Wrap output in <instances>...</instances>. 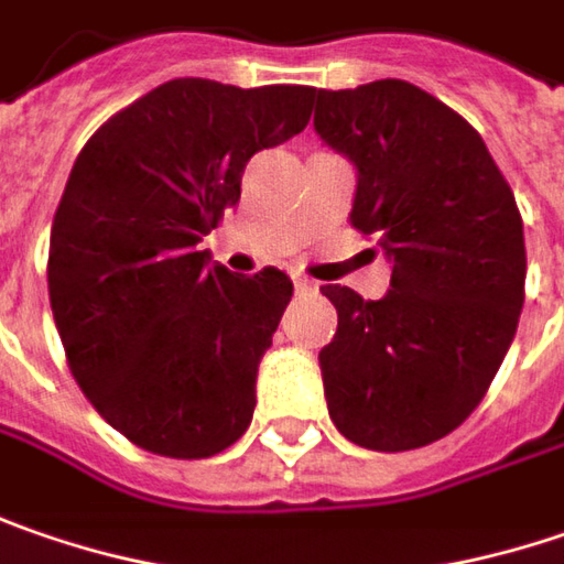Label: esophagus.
<instances>
[{
    "mask_svg": "<svg viewBox=\"0 0 564 564\" xmlns=\"http://www.w3.org/2000/svg\"><path fill=\"white\" fill-rule=\"evenodd\" d=\"M293 286H296V293H315L318 290V283L306 274H293Z\"/></svg>",
    "mask_w": 564,
    "mask_h": 564,
    "instance_id": "esophagus-1",
    "label": "esophagus"
}]
</instances>
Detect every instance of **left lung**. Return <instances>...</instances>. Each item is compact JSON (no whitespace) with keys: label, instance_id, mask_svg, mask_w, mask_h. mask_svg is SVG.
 Wrapping results in <instances>:
<instances>
[{"label":"left lung","instance_id":"obj_1","mask_svg":"<svg viewBox=\"0 0 564 564\" xmlns=\"http://www.w3.org/2000/svg\"><path fill=\"white\" fill-rule=\"evenodd\" d=\"M315 132L356 166L350 224L394 264L381 300L322 286L330 420L369 452L423 448L477 410L514 340L521 210L477 129L410 82L318 90Z\"/></svg>","mask_w":564,"mask_h":564}]
</instances>
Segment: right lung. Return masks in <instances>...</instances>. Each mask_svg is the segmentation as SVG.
<instances>
[{"label": "right lung", "instance_id": "1", "mask_svg": "<svg viewBox=\"0 0 564 564\" xmlns=\"http://www.w3.org/2000/svg\"><path fill=\"white\" fill-rule=\"evenodd\" d=\"M315 87L173 78L107 119L50 234V306L94 410L144 452L210 457L252 423L258 362L293 283L198 252L261 148L300 135Z\"/></svg>", "mask_w": 564, "mask_h": 564}]
</instances>
